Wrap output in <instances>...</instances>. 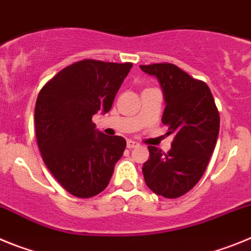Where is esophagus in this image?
<instances>
[{"instance_id": "34e87169", "label": "esophagus", "mask_w": 251, "mask_h": 251, "mask_svg": "<svg viewBox=\"0 0 251 251\" xmlns=\"http://www.w3.org/2000/svg\"><path fill=\"white\" fill-rule=\"evenodd\" d=\"M138 146H139L138 142L132 141V139H128L127 141V147L129 148V150H132V148H134V147H138Z\"/></svg>"}]
</instances>
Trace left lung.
I'll return each mask as SVG.
<instances>
[{"label": "left lung", "mask_w": 251, "mask_h": 251, "mask_svg": "<svg viewBox=\"0 0 251 251\" xmlns=\"http://www.w3.org/2000/svg\"><path fill=\"white\" fill-rule=\"evenodd\" d=\"M158 80L165 99L162 123L174 134L171 150L163 153L148 146L143 165L146 185L154 194L176 199L188 192L205 172L216 146L220 117L211 90L174 64L141 65Z\"/></svg>", "instance_id": "8db88e82"}]
</instances>
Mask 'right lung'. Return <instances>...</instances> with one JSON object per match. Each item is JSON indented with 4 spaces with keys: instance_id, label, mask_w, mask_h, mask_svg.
<instances>
[{
    "instance_id": "obj_1",
    "label": "right lung",
    "mask_w": 251,
    "mask_h": 251,
    "mask_svg": "<svg viewBox=\"0 0 251 251\" xmlns=\"http://www.w3.org/2000/svg\"><path fill=\"white\" fill-rule=\"evenodd\" d=\"M132 64L81 60L40 90L35 129L44 162L66 191L81 199L100 194L123 156V137L105 136L92 122L112 108Z\"/></svg>"
}]
</instances>
